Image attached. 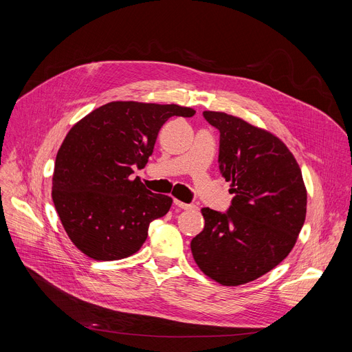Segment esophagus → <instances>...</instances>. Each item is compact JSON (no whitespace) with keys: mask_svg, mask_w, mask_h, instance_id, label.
<instances>
[{"mask_svg":"<svg viewBox=\"0 0 352 352\" xmlns=\"http://www.w3.org/2000/svg\"><path fill=\"white\" fill-rule=\"evenodd\" d=\"M175 205L180 209H185V210H190V209H196V206L193 204H183L180 200H175Z\"/></svg>","mask_w":352,"mask_h":352,"instance_id":"esophagus-1","label":"esophagus"}]
</instances>
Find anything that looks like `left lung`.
<instances>
[{
  "instance_id": "left-lung-1",
  "label": "left lung",
  "mask_w": 352,
  "mask_h": 352,
  "mask_svg": "<svg viewBox=\"0 0 352 352\" xmlns=\"http://www.w3.org/2000/svg\"><path fill=\"white\" fill-rule=\"evenodd\" d=\"M219 130V169L232 182L226 212L202 209L195 262L226 287L255 280L292 250L307 214V190L289 148L270 131L221 111H204Z\"/></svg>"
}]
</instances>
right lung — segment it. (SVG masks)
I'll use <instances>...</instances> for the list:
<instances>
[{
  "mask_svg": "<svg viewBox=\"0 0 352 352\" xmlns=\"http://www.w3.org/2000/svg\"><path fill=\"white\" fill-rule=\"evenodd\" d=\"M195 113L177 104L111 102L72 127L56 157L52 195L82 254L117 261L142 248L150 222L169 212L172 197L131 179L133 167L146 166L167 119Z\"/></svg>",
  "mask_w": 352,
  "mask_h": 352,
  "instance_id": "1",
  "label": "right lung"
}]
</instances>
